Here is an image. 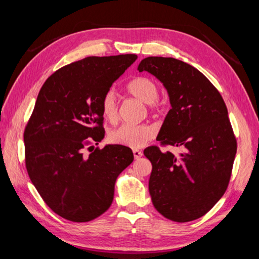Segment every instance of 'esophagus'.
I'll list each match as a JSON object with an SVG mask.
<instances>
[{"label":"esophagus","instance_id":"obj_1","mask_svg":"<svg viewBox=\"0 0 259 259\" xmlns=\"http://www.w3.org/2000/svg\"><path fill=\"white\" fill-rule=\"evenodd\" d=\"M133 152H134V156H135V159H136V160H138V159H140V157L143 156V152H142V151H139V150H134Z\"/></svg>","mask_w":259,"mask_h":259}]
</instances>
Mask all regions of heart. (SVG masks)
Here are the masks:
<instances>
[{"label":"heart","mask_w":259,"mask_h":259,"mask_svg":"<svg viewBox=\"0 0 259 259\" xmlns=\"http://www.w3.org/2000/svg\"><path fill=\"white\" fill-rule=\"evenodd\" d=\"M129 93L136 98L148 105V111L153 114L162 112V104L159 102V87L151 78L138 76L131 80L126 85ZM102 112L105 119L114 122L119 115L116 94L114 90H107L102 98ZM155 136V129L148 124H122L112 130L108 138L113 144L131 148L145 145Z\"/></svg>","instance_id":"1"}]
</instances>
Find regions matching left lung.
Segmentation results:
<instances>
[{"label": "left lung", "mask_w": 259, "mask_h": 259, "mask_svg": "<svg viewBox=\"0 0 259 259\" xmlns=\"http://www.w3.org/2000/svg\"><path fill=\"white\" fill-rule=\"evenodd\" d=\"M146 71L163 83L171 109L157 135L162 146L181 147L182 153L150 146L148 190L162 216L186 223L202 217L224 195L236 153V138L224 99L195 67L170 57H147Z\"/></svg>", "instance_id": "1"}]
</instances>
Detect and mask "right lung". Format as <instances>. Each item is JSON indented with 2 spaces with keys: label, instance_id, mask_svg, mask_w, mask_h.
Masks as SVG:
<instances>
[{
  "label": "right lung",
  "instance_id": "1",
  "mask_svg": "<svg viewBox=\"0 0 259 259\" xmlns=\"http://www.w3.org/2000/svg\"><path fill=\"white\" fill-rule=\"evenodd\" d=\"M136 59L87 57L56 71L38 93L24 131L26 169L48 207L67 221L90 222L106 211L117 176L134 161L122 145L82 151L102 142L103 96Z\"/></svg>",
  "mask_w": 259,
  "mask_h": 259
}]
</instances>
